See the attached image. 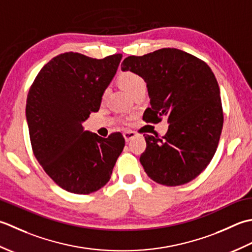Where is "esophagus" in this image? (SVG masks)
Listing matches in <instances>:
<instances>
[{
	"label": "esophagus",
	"mask_w": 252,
	"mask_h": 252,
	"mask_svg": "<svg viewBox=\"0 0 252 252\" xmlns=\"http://www.w3.org/2000/svg\"><path fill=\"white\" fill-rule=\"evenodd\" d=\"M137 137V132L136 131H125L124 132V138L126 141H130L131 139H133V138Z\"/></svg>",
	"instance_id": "1"
}]
</instances>
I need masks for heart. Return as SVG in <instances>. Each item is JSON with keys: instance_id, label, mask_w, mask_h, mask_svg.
Returning <instances> with one entry per match:
<instances>
[{"instance_id": "b5f03b06", "label": "heart", "mask_w": 252, "mask_h": 252, "mask_svg": "<svg viewBox=\"0 0 252 252\" xmlns=\"http://www.w3.org/2000/svg\"><path fill=\"white\" fill-rule=\"evenodd\" d=\"M119 83L122 86V88L126 92H128L130 95H132L135 92L140 88H146V81L143 77L135 71H124L119 77ZM107 94V90H104L103 94H102V99H105Z\"/></svg>"}]
</instances>
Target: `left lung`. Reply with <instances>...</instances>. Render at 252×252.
Instances as JSON below:
<instances>
[{
    "label": "left lung",
    "mask_w": 252,
    "mask_h": 252,
    "mask_svg": "<svg viewBox=\"0 0 252 252\" xmlns=\"http://www.w3.org/2000/svg\"><path fill=\"white\" fill-rule=\"evenodd\" d=\"M122 70H130L147 83L151 107L147 123L167 117L162 138L146 135L140 157L152 181L165 186L191 182L203 172L217 151L223 128V109L217 78L209 65L196 56L164 48L142 56H128Z\"/></svg>",
    "instance_id": "1"
}]
</instances>
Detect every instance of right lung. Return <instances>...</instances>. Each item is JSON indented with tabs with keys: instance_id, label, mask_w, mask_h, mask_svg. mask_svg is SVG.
<instances>
[{
	"instance_id": "obj_1",
	"label": "right lung",
	"mask_w": 252,
	"mask_h": 252,
	"mask_svg": "<svg viewBox=\"0 0 252 252\" xmlns=\"http://www.w3.org/2000/svg\"><path fill=\"white\" fill-rule=\"evenodd\" d=\"M122 56L97 60L74 52L60 54L43 66L30 87L26 117L33 155L66 191L99 190L110 181L124 149L121 132L102 138L83 126L90 113L99 111Z\"/></svg>"
}]
</instances>
